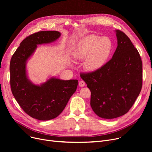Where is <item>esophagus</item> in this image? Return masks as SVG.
Here are the masks:
<instances>
[{
  "instance_id": "1",
  "label": "esophagus",
  "mask_w": 152,
  "mask_h": 152,
  "mask_svg": "<svg viewBox=\"0 0 152 152\" xmlns=\"http://www.w3.org/2000/svg\"><path fill=\"white\" fill-rule=\"evenodd\" d=\"M85 85H86V83H85L84 81H79V86H80V87H84Z\"/></svg>"
}]
</instances>
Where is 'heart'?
Segmentation results:
<instances>
[{
	"label": "heart",
	"instance_id": "obj_1",
	"mask_svg": "<svg viewBox=\"0 0 152 152\" xmlns=\"http://www.w3.org/2000/svg\"><path fill=\"white\" fill-rule=\"evenodd\" d=\"M112 42L107 37L91 35L84 39L75 51L74 56L77 60H84L86 71L95 72L105 65L108 59Z\"/></svg>",
	"mask_w": 152,
	"mask_h": 152
}]
</instances>
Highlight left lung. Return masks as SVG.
Here are the masks:
<instances>
[{
  "label": "left lung",
  "instance_id": "left-lung-1",
  "mask_svg": "<svg viewBox=\"0 0 152 152\" xmlns=\"http://www.w3.org/2000/svg\"><path fill=\"white\" fill-rule=\"evenodd\" d=\"M117 47L111 59L99 70L81 74L91 92L94 112L104 119H113L128 112L142 86V63L130 39L115 30Z\"/></svg>",
  "mask_w": 152,
  "mask_h": 152
}]
</instances>
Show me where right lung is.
I'll use <instances>...</instances> for the list:
<instances>
[{
	"instance_id": "obj_1",
	"label": "right lung",
	"mask_w": 152,
	"mask_h": 152,
	"mask_svg": "<svg viewBox=\"0 0 152 152\" xmlns=\"http://www.w3.org/2000/svg\"><path fill=\"white\" fill-rule=\"evenodd\" d=\"M60 36L58 31H47L27 37L10 61V85L13 96L26 113L38 120L47 121L57 117L77 89V79L63 80L50 77L45 82L36 84L28 77L26 64L37 45L55 42Z\"/></svg>"
}]
</instances>
